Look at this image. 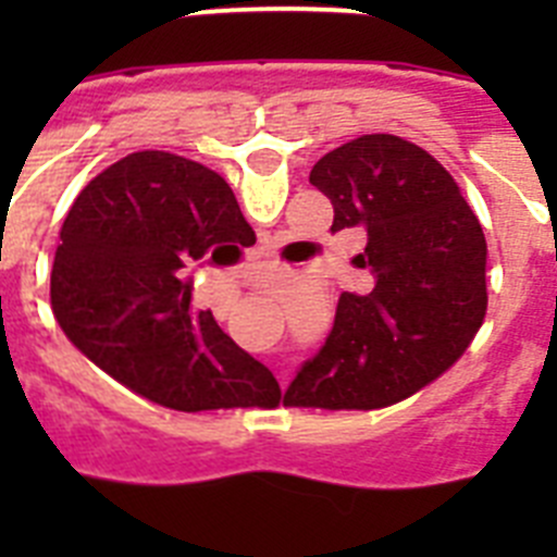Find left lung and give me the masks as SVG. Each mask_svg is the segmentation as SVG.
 Returning a JSON list of instances; mask_svg holds the SVG:
<instances>
[{
  "mask_svg": "<svg viewBox=\"0 0 557 557\" xmlns=\"http://www.w3.org/2000/svg\"><path fill=\"white\" fill-rule=\"evenodd\" d=\"M309 184L332 200V231L366 228L354 264L373 287L339 295L326 346L293 379L284 407H391L449 371L480 332L485 234L446 166L391 133L326 152Z\"/></svg>",
  "mask_w": 557,
  "mask_h": 557,
  "instance_id": "8db88e82",
  "label": "left lung"
}]
</instances>
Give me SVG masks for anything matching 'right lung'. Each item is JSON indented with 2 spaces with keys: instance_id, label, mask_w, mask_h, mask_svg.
Listing matches in <instances>:
<instances>
[{
  "instance_id": "add662e5",
  "label": "right lung",
  "mask_w": 557,
  "mask_h": 557,
  "mask_svg": "<svg viewBox=\"0 0 557 557\" xmlns=\"http://www.w3.org/2000/svg\"><path fill=\"white\" fill-rule=\"evenodd\" d=\"M243 211L209 166L164 150L131 152L77 195L61 228L49 301L97 368L170 410L275 407L273 373L211 312L191 309L184 268L236 250ZM248 223V220H245Z\"/></svg>"
}]
</instances>
